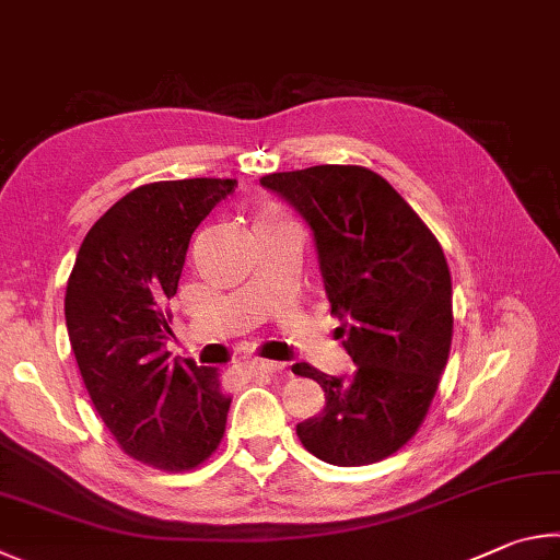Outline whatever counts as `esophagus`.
Wrapping results in <instances>:
<instances>
[{
	"mask_svg": "<svg viewBox=\"0 0 560 560\" xmlns=\"http://www.w3.org/2000/svg\"><path fill=\"white\" fill-rule=\"evenodd\" d=\"M250 369L260 376H270V374H278V371H282V364H278V361H268V359H253Z\"/></svg>",
	"mask_w": 560,
	"mask_h": 560,
	"instance_id": "34e87169",
	"label": "esophagus"
}]
</instances>
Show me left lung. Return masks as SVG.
<instances>
[{
  "label": "left lung",
  "instance_id": "left-lung-1",
  "mask_svg": "<svg viewBox=\"0 0 560 560\" xmlns=\"http://www.w3.org/2000/svg\"><path fill=\"white\" fill-rule=\"evenodd\" d=\"M310 225L337 335L354 374L295 364L325 390V410L298 423L329 465L378 463L423 423L453 341V282L435 235L394 186L364 166L319 164L268 174Z\"/></svg>",
  "mask_w": 560,
  "mask_h": 560
}]
</instances>
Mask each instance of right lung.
I'll return each instance as SVG.
<instances>
[{
	"label": "right lung",
	"mask_w": 560,
	"mask_h": 560,
	"mask_svg": "<svg viewBox=\"0 0 560 560\" xmlns=\"http://www.w3.org/2000/svg\"><path fill=\"white\" fill-rule=\"evenodd\" d=\"M233 179L154 182L113 203L81 243L66 327L83 384L127 455L184 472L219 447L231 396L213 366L172 359L164 315L191 233Z\"/></svg>",
	"instance_id": "1"
}]
</instances>
